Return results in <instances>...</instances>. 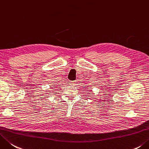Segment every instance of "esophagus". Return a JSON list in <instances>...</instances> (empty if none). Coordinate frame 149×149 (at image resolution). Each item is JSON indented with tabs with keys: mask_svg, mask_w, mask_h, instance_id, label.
I'll list each match as a JSON object with an SVG mask.
<instances>
[{
	"mask_svg": "<svg viewBox=\"0 0 149 149\" xmlns=\"http://www.w3.org/2000/svg\"><path fill=\"white\" fill-rule=\"evenodd\" d=\"M70 84H71V85H74L75 84V81H71V82H70Z\"/></svg>",
	"mask_w": 149,
	"mask_h": 149,
	"instance_id": "34e87169",
	"label": "esophagus"
}]
</instances>
